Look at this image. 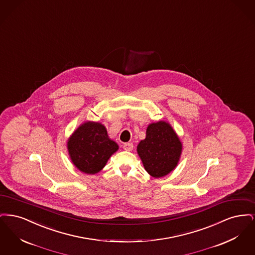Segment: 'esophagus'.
I'll return each instance as SVG.
<instances>
[{"label":"esophagus","instance_id":"esophagus-1","mask_svg":"<svg viewBox=\"0 0 255 255\" xmlns=\"http://www.w3.org/2000/svg\"><path fill=\"white\" fill-rule=\"evenodd\" d=\"M133 147V143H124L123 144V149L126 151H132Z\"/></svg>","mask_w":255,"mask_h":255}]
</instances>
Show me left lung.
I'll use <instances>...</instances> for the list:
<instances>
[{
    "label": "left lung",
    "mask_w": 255,
    "mask_h": 255,
    "mask_svg": "<svg viewBox=\"0 0 255 255\" xmlns=\"http://www.w3.org/2000/svg\"><path fill=\"white\" fill-rule=\"evenodd\" d=\"M137 153L146 171L152 177L160 178L178 164L182 142L168 123H152L147 127L145 139L137 145Z\"/></svg>",
    "instance_id": "8db88e82"
}]
</instances>
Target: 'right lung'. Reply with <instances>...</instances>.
Masks as SVG:
<instances>
[{
    "mask_svg": "<svg viewBox=\"0 0 255 255\" xmlns=\"http://www.w3.org/2000/svg\"><path fill=\"white\" fill-rule=\"evenodd\" d=\"M119 149L111 140L106 128L97 122H86L72 134L68 150L73 164L86 174H96Z\"/></svg>",
    "mask_w": 255,
    "mask_h": 255,
    "instance_id": "1",
    "label": "right lung"
}]
</instances>
